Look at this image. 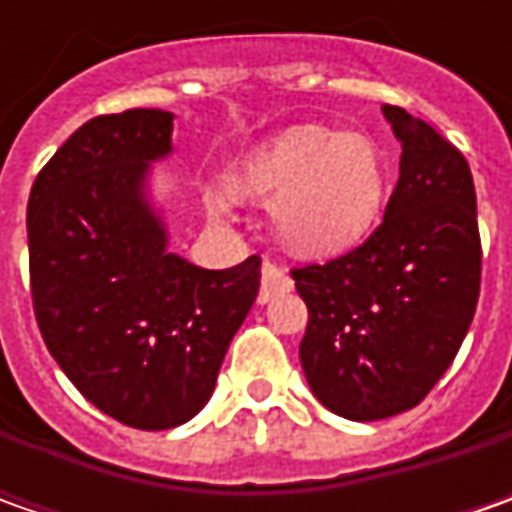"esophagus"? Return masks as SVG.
I'll list each match as a JSON object with an SVG mask.
<instances>
[{
  "label": "esophagus",
  "instance_id": "34e87169",
  "mask_svg": "<svg viewBox=\"0 0 512 512\" xmlns=\"http://www.w3.org/2000/svg\"><path fill=\"white\" fill-rule=\"evenodd\" d=\"M293 290V279L287 276L285 267L265 262L262 265V287H259V305H267L276 296H285Z\"/></svg>",
  "mask_w": 512,
  "mask_h": 512
}]
</instances>
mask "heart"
<instances>
[{
    "mask_svg": "<svg viewBox=\"0 0 512 512\" xmlns=\"http://www.w3.org/2000/svg\"><path fill=\"white\" fill-rule=\"evenodd\" d=\"M230 185L239 196L270 202L287 250L325 259L359 245L379 222L387 162L370 136L293 125L250 150Z\"/></svg>",
    "mask_w": 512,
    "mask_h": 512,
    "instance_id": "heart-1",
    "label": "heart"
}]
</instances>
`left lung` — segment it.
I'll use <instances>...</instances> for the list:
<instances>
[{
	"label": "left lung",
	"instance_id": "8db88e82",
	"mask_svg": "<svg viewBox=\"0 0 512 512\" xmlns=\"http://www.w3.org/2000/svg\"><path fill=\"white\" fill-rule=\"evenodd\" d=\"M402 142L384 222L362 247L293 270L307 305L299 359L313 396L350 422L422 402L456 359L482 285L476 187L427 122L384 105Z\"/></svg>",
	"mask_w": 512,
	"mask_h": 512
}]
</instances>
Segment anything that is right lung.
I'll return each instance as SVG.
<instances>
[{
	"label": "right lung",
	"mask_w": 512,
	"mask_h": 512,
	"mask_svg": "<svg viewBox=\"0 0 512 512\" xmlns=\"http://www.w3.org/2000/svg\"><path fill=\"white\" fill-rule=\"evenodd\" d=\"M173 113L96 116L53 153L28 199L33 310L76 390L136 430H170L213 396L262 259L205 270L170 250L150 196Z\"/></svg>",
	"instance_id": "obj_1"
}]
</instances>
